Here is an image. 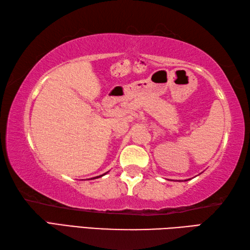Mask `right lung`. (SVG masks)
<instances>
[{
  "label": "right lung",
  "mask_w": 250,
  "mask_h": 250,
  "mask_svg": "<svg viewBox=\"0 0 250 250\" xmlns=\"http://www.w3.org/2000/svg\"><path fill=\"white\" fill-rule=\"evenodd\" d=\"M101 176H102V175H100V176H97V177H93V179H95V178H99V177H101ZM92 179V178H91Z\"/></svg>",
  "instance_id": "1"
}]
</instances>
